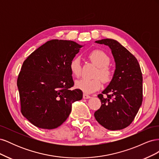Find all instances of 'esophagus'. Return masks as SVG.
Segmentation results:
<instances>
[{
	"mask_svg": "<svg viewBox=\"0 0 159 159\" xmlns=\"http://www.w3.org/2000/svg\"><path fill=\"white\" fill-rule=\"evenodd\" d=\"M90 98H91V96H89V95H87V94H85V93H84L83 95V98L84 99H89Z\"/></svg>",
	"mask_w": 159,
	"mask_h": 159,
	"instance_id": "obj_1",
	"label": "esophagus"
}]
</instances>
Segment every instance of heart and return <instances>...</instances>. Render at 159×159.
<instances>
[{
  "label": "heart",
  "instance_id": "1",
  "mask_svg": "<svg viewBox=\"0 0 159 159\" xmlns=\"http://www.w3.org/2000/svg\"><path fill=\"white\" fill-rule=\"evenodd\" d=\"M88 57L91 62L98 67L93 75L95 78H82L75 82L76 88L85 93H90L99 89L102 87V79L105 84L109 83L113 78V72L109 66L110 58L108 55L101 50H94L89 52ZM71 73L76 78L81 74V65L78 57L72 58L70 63ZM101 79H100V78Z\"/></svg>",
  "mask_w": 159,
  "mask_h": 159
}]
</instances>
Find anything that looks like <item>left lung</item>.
Instances as JSON below:
<instances>
[{
  "mask_svg": "<svg viewBox=\"0 0 159 159\" xmlns=\"http://www.w3.org/2000/svg\"><path fill=\"white\" fill-rule=\"evenodd\" d=\"M108 46L116 64L113 78L98 97L102 105L94 116L109 130H121L131 124L143 102V76L137 58L121 44L113 39L95 41Z\"/></svg>",
  "mask_w": 159,
  "mask_h": 159,
  "instance_id": "obj_1",
  "label": "left lung"
}]
</instances>
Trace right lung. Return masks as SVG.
<instances>
[{"label":"right lung","instance_id":"obj_1","mask_svg":"<svg viewBox=\"0 0 159 159\" xmlns=\"http://www.w3.org/2000/svg\"><path fill=\"white\" fill-rule=\"evenodd\" d=\"M81 46L70 40H52L24 61L17 79L20 111L34 125L53 129L69 117L71 103L82 99L73 89L70 63Z\"/></svg>","mask_w":159,"mask_h":159}]
</instances>
